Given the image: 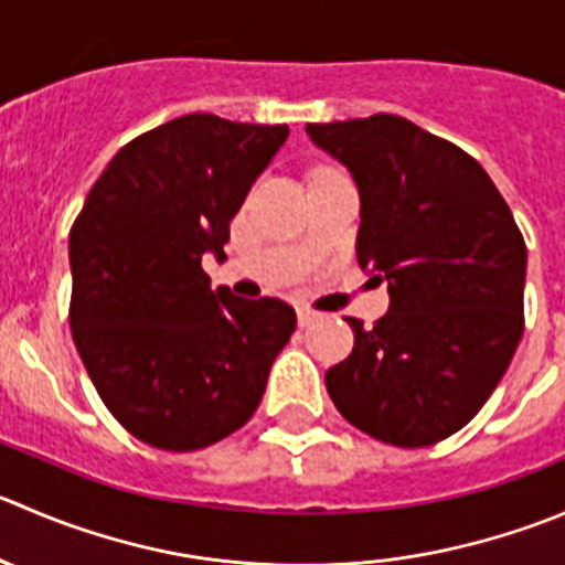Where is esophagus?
I'll list each match as a JSON object with an SVG mask.
<instances>
[{"label":"esophagus","instance_id":"esophagus-1","mask_svg":"<svg viewBox=\"0 0 565 565\" xmlns=\"http://www.w3.org/2000/svg\"><path fill=\"white\" fill-rule=\"evenodd\" d=\"M317 317H320V315H317L315 309H309V306H300V309H298V322H300V326H303V328L311 326V322H315Z\"/></svg>","mask_w":565,"mask_h":565}]
</instances>
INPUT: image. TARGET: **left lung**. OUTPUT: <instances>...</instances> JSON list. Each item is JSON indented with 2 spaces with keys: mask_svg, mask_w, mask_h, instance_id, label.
Returning a JSON list of instances; mask_svg holds the SVG:
<instances>
[{
  "mask_svg": "<svg viewBox=\"0 0 565 565\" xmlns=\"http://www.w3.org/2000/svg\"><path fill=\"white\" fill-rule=\"evenodd\" d=\"M361 195L355 254L388 311L326 372L339 414L377 441L430 447L478 414L524 331L527 245L475 157L408 118L309 124Z\"/></svg>",
  "mask_w": 565,
  "mask_h": 565,
  "instance_id": "left-lung-1",
  "label": "left lung"
}]
</instances>
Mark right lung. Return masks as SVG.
Instances as JSON below:
<instances>
[{
  "label": "right lung",
  "instance_id": "add662e5",
  "mask_svg": "<svg viewBox=\"0 0 565 565\" xmlns=\"http://www.w3.org/2000/svg\"><path fill=\"white\" fill-rule=\"evenodd\" d=\"M287 124L210 113L129 140L71 226L68 320L87 375L135 439L204 450L254 416L295 309L212 289L201 259L223 256L250 184Z\"/></svg>",
  "mask_w": 565,
  "mask_h": 565
}]
</instances>
